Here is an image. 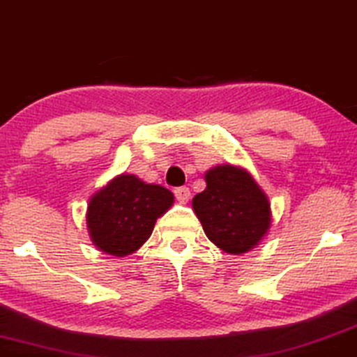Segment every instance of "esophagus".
Here are the masks:
<instances>
[{
	"mask_svg": "<svg viewBox=\"0 0 357 357\" xmlns=\"http://www.w3.org/2000/svg\"><path fill=\"white\" fill-rule=\"evenodd\" d=\"M175 199H177L180 204H187L188 199H190V190H188V187L175 188Z\"/></svg>",
	"mask_w": 357,
	"mask_h": 357,
	"instance_id": "1",
	"label": "esophagus"
}]
</instances>
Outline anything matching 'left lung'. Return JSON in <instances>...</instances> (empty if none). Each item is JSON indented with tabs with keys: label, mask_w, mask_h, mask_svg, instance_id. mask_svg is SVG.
<instances>
[{
	"label": "left lung",
	"mask_w": 357,
	"mask_h": 357,
	"mask_svg": "<svg viewBox=\"0 0 357 357\" xmlns=\"http://www.w3.org/2000/svg\"><path fill=\"white\" fill-rule=\"evenodd\" d=\"M206 188L192 206L208 240L231 255L246 253L266 235L270 202L245 169L218 165L205 174Z\"/></svg>",
	"instance_id": "1"
}]
</instances>
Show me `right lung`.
Segmentation results:
<instances>
[{
	"instance_id": "right-lung-1",
	"label": "right lung",
	"mask_w": 357,
	"mask_h": 357,
	"mask_svg": "<svg viewBox=\"0 0 357 357\" xmlns=\"http://www.w3.org/2000/svg\"><path fill=\"white\" fill-rule=\"evenodd\" d=\"M174 205V193L162 185L145 183L122 174L91 197L87 230L100 252L126 257L152 235L157 218Z\"/></svg>"
}]
</instances>
